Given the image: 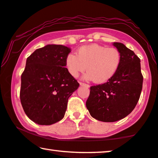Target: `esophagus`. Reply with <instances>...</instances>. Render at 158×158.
<instances>
[{"label":"esophagus","instance_id":"obj_1","mask_svg":"<svg viewBox=\"0 0 158 158\" xmlns=\"http://www.w3.org/2000/svg\"><path fill=\"white\" fill-rule=\"evenodd\" d=\"M80 85H82V86H85V87H89V85H88V84H85V83H81V82H80Z\"/></svg>","mask_w":158,"mask_h":158}]
</instances>
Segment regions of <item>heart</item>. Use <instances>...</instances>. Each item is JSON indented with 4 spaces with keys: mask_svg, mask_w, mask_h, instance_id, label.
Returning <instances> with one entry per match:
<instances>
[{
    "mask_svg": "<svg viewBox=\"0 0 158 158\" xmlns=\"http://www.w3.org/2000/svg\"><path fill=\"white\" fill-rule=\"evenodd\" d=\"M122 62L118 49L97 44L85 45L77 49V55L69 54L65 66L73 77H77L87 70V80H94L96 83H106L117 72Z\"/></svg>",
    "mask_w": 158,
    "mask_h": 158,
    "instance_id": "heart-1",
    "label": "heart"
}]
</instances>
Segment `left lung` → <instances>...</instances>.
<instances>
[{"label": "left lung", "mask_w": 158, "mask_h": 158, "mask_svg": "<svg viewBox=\"0 0 158 158\" xmlns=\"http://www.w3.org/2000/svg\"><path fill=\"white\" fill-rule=\"evenodd\" d=\"M113 45L122 55L119 68L106 83L91 86L86 101L90 116L104 122L121 120L133 111L143 83L139 58L122 43L114 42Z\"/></svg>", "instance_id": "obj_1"}]
</instances>
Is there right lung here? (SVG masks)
<instances>
[{"label":"right lung","instance_id":"1","mask_svg":"<svg viewBox=\"0 0 158 158\" xmlns=\"http://www.w3.org/2000/svg\"><path fill=\"white\" fill-rule=\"evenodd\" d=\"M70 51L63 45L47 44L27 58L20 99L25 114L36 124L51 125L62 119L69 97L79 87L65 68Z\"/></svg>","mask_w":158,"mask_h":158}]
</instances>
